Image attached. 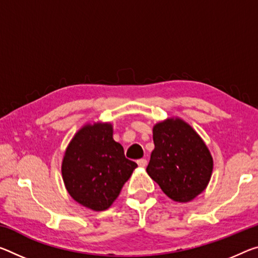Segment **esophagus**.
Returning a JSON list of instances; mask_svg holds the SVG:
<instances>
[{
    "label": "esophagus",
    "instance_id": "1",
    "mask_svg": "<svg viewBox=\"0 0 258 258\" xmlns=\"http://www.w3.org/2000/svg\"><path fill=\"white\" fill-rule=\"evenodd\" d=\"M138 165L140 166V167H145L147 165V159L146 158L138 159Z\"/></svg>",
    "mask_w": 258,
    "mask_h": 258
}]
</instances>
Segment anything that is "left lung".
<instances>
[{"mask_svg":"<svg viewBox=\"0 0 258 258\" xmlns=\"http://www.w3.org/2000/svg\"><path fill=\"white\" fill-rule=\"evenodd\" d=\"M155 148L147 173L166 196L189 202L206 189L214 161L204 141L180 118H169L153 128Z\"/></svg>","mask_w":258,"mask_h":258,"instance_id":"obj_1","label":"left lung"}]
</instances>
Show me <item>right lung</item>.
I'll list each match as a JSON object with an SVG mask.
<instances>
[{"label":"right lung","mask_w":258,"mask_h":258,"mask_svg":"<svg viewBox=\"0 0 258 258\" xmlns=\"http://www.w3.org/2000/svg\"><path fill=\"white\" fill-rule=\"evenodd\" d=\"M110 122L85 125L73 137L62 162V177L71 198L94 211L107 210L138 164L125 157L112 138Z\"/></svg>","instance_id":"obj_1"}]
</instances>
